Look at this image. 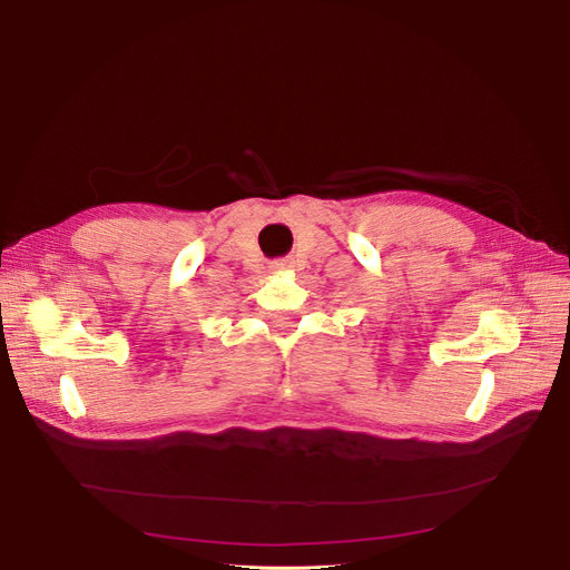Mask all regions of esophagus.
<instances>
[{
	"label": "esophagus",
	"instance_id": "34e87169",
	"mask_svg": "<svg viewBox=\"0 0 570 570\" xmlns=\"http://www.w3.org/2000/svg\"><path fill=\"white\" fill-rule=\"evenodd\" d=\"M287 268H289L287 262H273V264H271V271H275V273H283V271H287Z\"/></svg>",
	"mask_w": 570,
	"mask_h": 570
}]
</instances>
